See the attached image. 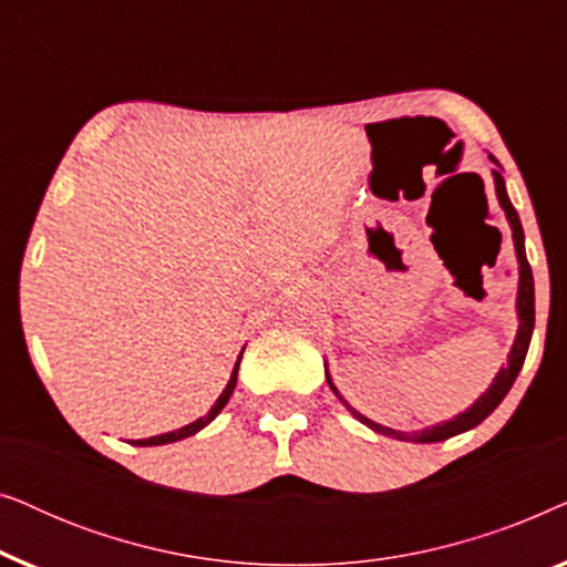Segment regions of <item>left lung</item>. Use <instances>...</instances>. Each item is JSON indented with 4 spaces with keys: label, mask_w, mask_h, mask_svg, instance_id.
<instances>
[{
    "label": "left lung",
    "mask_w": 567,
    "mask_h": 567,
    "mask_svg": "<svg viewBox=\"0 0 567 567\" xmlns=\"http://www.w3.org/2000/svg\"><path fill=\"white\" fill-rule=\"evenodd\" d=\"M491 159L495 162V165H498V159H495V157H491ZM493 183H495V196H498V204H501L503 212H506V219L511 224V237H514V250H516V260H518V293H516L518 330H516L514 346H511L508 363H506V367H501V371L493 379V384L487 386V390L480 394V398L472 402V405L464 410V413L454 415L452 421L429 425V429H421V431H394V429H386V425H382V423H374L367 415H361L359 410H353L343 398H340L338 386L332 384V379H330L328 363H324V377H328L330 390L338 394V400L343 402L348 410H351L353 417H359L363 425H369L371 431L382 433V436H392L398 441H413V444H436V441H446V439L456 436V433L475 429L477 423H483L485 417L501 405L511 386H514L518 371H522V367H524L526 351H529V340H532V332H534V276H532V266H529V260H526V250H524L522 219H518L516 208H514V204H511V198L506 193V181H503L501 169H493Z\"/></svg>",
    "instance_id": "obj_1"
}]
</instances>
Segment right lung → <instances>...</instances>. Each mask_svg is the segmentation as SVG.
<instances>
[{"label":"right lung","instance_id":"add662e5","mask_svg":"<svg viewBox=\"0 0 567 567\" xmlns=\"http://www.w3.org/2000/svg\"><path fill=\"white\" fill-rule=\"evenodd\" d=\"M245 351V348H243ZM239 359H243V353H239ZM239 359H237V363H235V369H231V377H229V382H227V386H224V392L219 394V400L214 402L212 405V410H208V413L204 415V417H198V421H193V423H188V425H183V429H177V431H169V433H162V436H150V439H136L134 441V446H162V444H173V441H181V439H188V436H193V433H198L200 429H206L208 423L214 421L216 415L221 413L224 410V405H227L229 402V398H231V392H235V386H237V371H239Z\"/></svg>","mask_w":567,"mask_h":567}]
</instances>
